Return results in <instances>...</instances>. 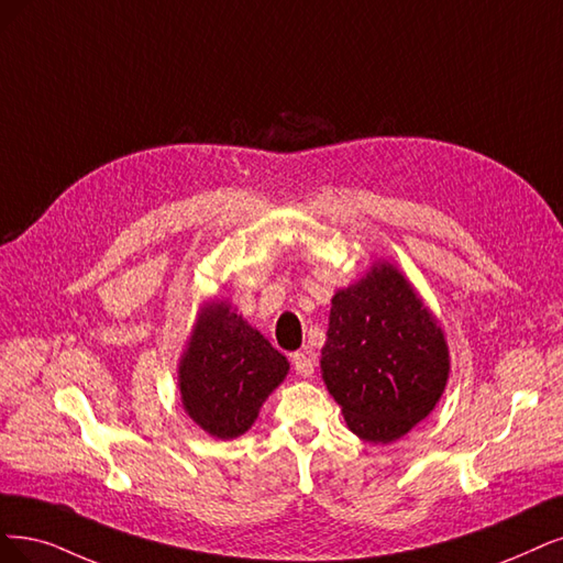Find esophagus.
<instances>
[{
  "label": "esophagus",
  "mask_w": 563,
  "mask_h": 563,
  "mask_svg": "<svg viewBox=\"0 0 563 563\" xmlns=\"http://www.w3.org/2000/svg\"><path fill=\"white\" fill-rule=\"evenodd\" d=\"M292 364H295L299 376H303V378L313 376V371H316V357L310 355V352H295V355H292Z\"/></svg>",
  "instance_id": "1"
}]
</instances>
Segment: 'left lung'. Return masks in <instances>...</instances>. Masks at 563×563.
I'll return each mask as SVG.
<instances>
[{
	"instance_id": "obj_1",
	"label": "left lung",
	"mask_w": 563,
	"mask_h": 563,
	"mask_svg": "<svg viewBox=\"0 0 563 563\" xmlns=\"http://www.w3.org/2000/svg\"><path fill=\"white\" fill-rule=\"evenodd\" d=\"M320 368L350 431L368 443H391L439 404L450 352L401 271L378 262L331 299Z\"/></svg>"
}]
</instances>
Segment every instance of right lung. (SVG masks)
Masks as SVG:
<instances>
[{
  "label": "right lung",
  "mask_w": 563,
  "mask_h": 563,
  "mask_svg": "<svg viewBox=\"0 0 563 563\" xmlns=\"http://www.w3.org/2000/svg\"><path fill=\"white\" fill-rule=\"evenodd\" d=\"M289 362L232 306L201 308L187 343L178 387L185 412L213 439H236L257 420L262 404L287 376Z\"/></svg>",
  "instance_id": "1"
}]
</instances>
